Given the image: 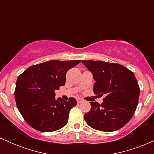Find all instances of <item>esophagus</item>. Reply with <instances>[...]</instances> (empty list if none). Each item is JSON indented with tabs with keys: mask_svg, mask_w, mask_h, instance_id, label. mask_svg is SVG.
<instances>
[{
	"mask_svg": "<svg viewBox=\"0 0 154 154\" xmlns=\"http://www.w3.org/2000/svg\"><path fill=\"white\" fill-rule=\"evenodd\" d=\"M77 103H82L84 100H83L82 99H81V98H78V99L77 100Z\"/></svg>",
	"mask_w": 154,
	"mask_h": 154,
	"instance_id": "esophagus-1",
	"label": "esophagus"
}]
</instances>
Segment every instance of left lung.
<instances>
[{"mask_svg":"<svg viewBox=\"0 0 154 154\" xmlns=\"http://www.w3.org/2000/svg\"><path fill=\"white\" fill-rule=\"evenodd\" d=\"M93 73L95 94L104 95L101 104L90 102L85 114L86 123L103 132L119 130L131 119L138 103L140 88L133 72L119 63L103 61H82Z\"/></svg>","mask_w":154,"mask_h":154,"instance_id":"1","label":"left lung"}]
</instances>
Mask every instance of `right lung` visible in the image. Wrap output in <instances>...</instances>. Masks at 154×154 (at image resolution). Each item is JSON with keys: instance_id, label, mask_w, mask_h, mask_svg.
Returning a JSON list of instances; mask_svg holds the SVG:
<instances>
[{"instance_id": "add662e5", "label": "right lung", "mask_w": 154, "mask_h": 154, "mask_svg": "<svg viewBox=\"0 0 154 154\" xmlns=\"http://www.w3.org/2000/svg\"><path fill=\"white\" fill-rule=\"evenodd\" d=\"M80 60H52L29 66L17 78L14 91L19 112L26 122L40 132H53L67 124L69 111L77 105L75 98L68 101L55 98V91L66 82L69 69Z\"/></svg>"}]
</instances>
